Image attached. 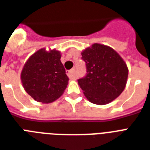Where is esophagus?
Listing matches in <instances>:
<instances>
[{
	"instance_id": "esophagus-1",
	"label": "esophagus",
	"mask_w": 150,
	"mask_h": 150,
	"mask_svg": "<svg viewBox=\"0 0 150 150\" xmlns=\"http://www.w3.org/2000/svg\"><path fill=\"white\" fill-rule=\"evenodd\" d=\"M75 69H71V70L69 71L68 72V78L71 79H75Z\"/></svg>"
}]
</instances>
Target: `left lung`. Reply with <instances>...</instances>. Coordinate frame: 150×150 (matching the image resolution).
<instances>
[{
    "label": "left lung",
    "mask_w": 150,
    "mask_h": 150,
    "mask_svg": "<svg viewBox=\"0 0 150 150\" xmlns=\"http://www.w3.org/2000/svg\"><path fill=\"white\" fill-rule=\"evenodd\" d=\"M81 54L87 73L78 82L87 100L105 105L118 97L125 88L128 75L127 64L118 53L109 46L93 43Z\"/></svg>",
    "instance_id": "obj_1"
}]
</instances>
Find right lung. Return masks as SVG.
I'll list each match as a JSON object with an SVG mask.
<instances>
[{"label": "right lung", "instance_id": "1", "mask_svg": "<svg viewBox=\"0 0 150 150\" xmlns=\"http://www.w3.org/2000/svg\"><path fill=\"white\" fill-rule=\"evenodd\" d=\"M61 57L59 50L41 48L25 63L21 72L22 86L27 93L37 102H54L67 88L69 79Z\"/></svg>", "mask_w": 150, "mask_h": 150}]
</instances>
